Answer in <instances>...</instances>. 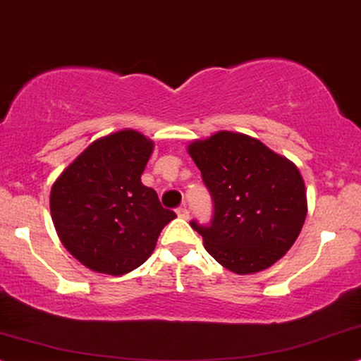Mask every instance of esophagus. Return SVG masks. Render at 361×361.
<instances>
[{
  "label": "esophagus",
  "instance_id": "1",
  "mask_svg": "<svg viewBox=\"0 0 361 361\" xmlns=\"http://www.w3.org/2000/svg\"><path fill=\"white\" fill-rule=\"evenodd\" d=\"M177 216L179 217H182V219H189V216H190V212H189V209L188 207H179L177 209Z\"/></svg>",
  "mask_w": 361,
  "mask_h": 361
}]
</instances>
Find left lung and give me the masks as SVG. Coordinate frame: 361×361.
<instances>
[{"label":"left lung","mask_w":361,"mask_h":361,"mask_svg":"<svg viewBox=\"0 0 361 361\" xmlns=\"http://www.w3.org/2000/svg\"><path fill=\"white\" fill-rule=\"evenodd\" d=\"M212 197L209 224L190 221L204 247L238 274L273 266L293 246L306 219V192L300 171L259 140L217 132L189 145Z\"/></svg>","instance_id":"obj_1"}]
</instances>
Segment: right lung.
Segmentation results:
<instances>
[{"instance_id": "1", "label": "right lung", "mask_w": 361, "mask_h": 361, "mask_svg": "<svg viewBox=\"0 0 361 361\" xmlns=\"http://www.w3.org/2000/svg\"><path fill=\"white\" fill-rule=\"evenodd\" d=\"M152 149L139 132H115L88 145L53 184L50 211L60 241L97 273L139 268L176 217L140 180Z\"/></svg>"}]
</instances>
